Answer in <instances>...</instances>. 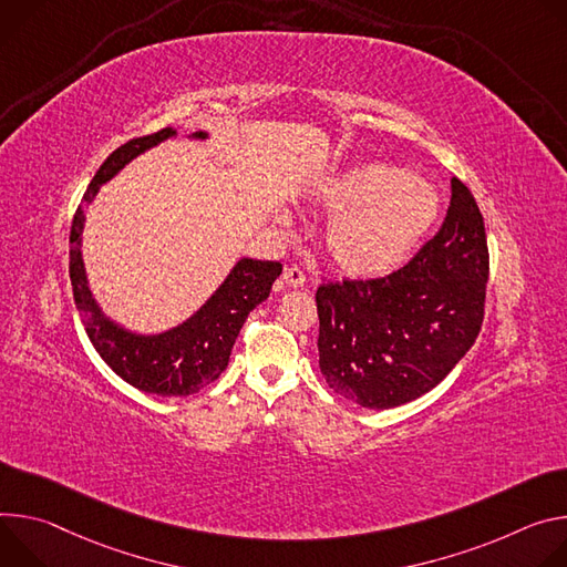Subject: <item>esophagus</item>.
Segmentation results:
<instances>
[{
    "label": "esophagus",
    "instance_id": "34e87169",
    "mask_svg": "<svg viewBox=\"0 0 567 567\" xmlns=\"http://www.w3.org/2000/svg\"><path fill=\"white\" fill-rule=\"evenodd\" d=\"M281 279H284L286 288H301L306 284V275L299 268H286Z\"/></svg>",
    "mask_w": 567,
    "mask_h": 567
}]
</instances>
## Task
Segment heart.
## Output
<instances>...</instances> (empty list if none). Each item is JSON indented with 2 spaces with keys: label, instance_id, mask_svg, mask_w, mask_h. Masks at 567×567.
Returning a JSON list of instances; mask_svg holds the SVG:
<instances>
[{
  "label": "heart",
  "instance_id": "1",
  "mask_svg": "<svg viewBox=\"0 0 567 567\" xmlns=\"http://www.w3.org/2000/svg\"><path fill=\"white\" fill-rule=\"evenodd\" d=\"M316 200L333 214L324 229L329 261L355 279L388 277L408 264L439 216L432 184L375 162L329 177Z\"/></svg>",
  "mask_w": 567,
  "mask_h": 567
}]
</instances>
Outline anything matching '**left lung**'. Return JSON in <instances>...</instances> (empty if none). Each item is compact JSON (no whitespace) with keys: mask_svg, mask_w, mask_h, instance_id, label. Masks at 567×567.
Masks as SVG:
<instances>
[{"mask_svg":"<svg viewBox=\"0 0 567 567\" xmlns=\"http://www.w3.org/2000/svg\"><path fill=\"white\" fill-rule=\"evenodd\" d=\"M442 229L401 270L318 288L320 371L367 410L405 405L442 383L473 347L488 281L480 207L451 179Z\"/></svg>","mask_w":567,"mask_h":567,"instance_id":"left-lung-1","label":"left lung"}]
</instances>
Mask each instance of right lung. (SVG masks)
Listing matches in <instances>:
<instances>
[{
	"label": "right lung",
	"mask_w": 567,
	"mask_h": 567,
	"mask_svg": "<svg viewBox=\"0 0 567 567\" xmlns=\"http://www.w3.org/2000/svg\"><path fill=\"white\" fill-rule=\"evenodd\" d=\"M173 137H177V131L164 128L155 135L118 146L90 182L70 234V279L90 342L125 383L157 396H188L214 383L227 369L231 347L245 318L268 299L275 279L284 270L277 261L238 259L225 281L194 316L162 333H140L105 316L92 295L83 264V229L87 209L101 186L123 166H128L135 157ZM186 140L205 142L209 140V133L198 131L186 135Z\"/></svg>",
	"instance_id": "1"
}]
</instances>
